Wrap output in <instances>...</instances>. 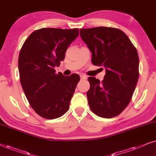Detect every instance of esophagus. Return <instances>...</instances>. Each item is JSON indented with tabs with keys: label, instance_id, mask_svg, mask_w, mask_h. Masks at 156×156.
Here are the masks:
<instances>
[{
	"label": "esophagus",
	"instance_id": "obj_1",
	"mask_svg": "<svg viewBox=\"0 0 156 156\" xmlns=\"http://www.w3.org/2000/svg\"><path fill=\"white\" fill-rule=\"evenodd\" d=\"M80 79L81 80H86V78H87V77L86 76H83V75H80Z\"/></svg>",
	"mask_w": 156,
	"mask_h": 156
}]
</instances>
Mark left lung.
I'll return each instance as SVG.
<instances>
[{
  "mask_svg": "<svg viewBox=\"0 0 156 156\" xmlns=\"http://www.w3.org/2000/svg\"><path fill=\"white\" fill-rule=\"evenodd\" d=\"M82 40L92 53V63L105 68L104 79L89 77V106L95 115L110 118L129 104L139 76L137 50L121 30L109 27L81 28Z\"/></svg>",
  "mask_w": 156,
  "mask_h": 156,
  "instance_id": "8db88e82",
  "label": "left lung"
}]
</instances>
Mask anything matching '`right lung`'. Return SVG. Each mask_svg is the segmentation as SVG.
Listing matches in <instances>:
<instances>
[{"instance_id":"right-lung-1","label":"right lung","mask_w":156,"mask_h":156,"mask_svg":"<svg viewBox=\"0 0 156 156\" xmlns=\"http://www.w3.org/2000/svg\"><path fill=\"white\" fill-rule=\"evenodd\" d=\"M78 28H44L33 32L20 51L18 70L23 90L30 106L46 119L64 115L80 76H65L54 68L65 58L66 50L78 36Z\"/></svg>"}]
</instances>
